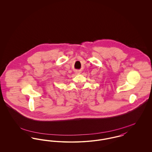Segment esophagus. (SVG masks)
<instances>
[{"label": "esophagus", "mask_w": 152, "mask_h": 152, "mask_svg": "<svg viewBox=\"0 0 152 152\" xmlns=\"http://www.w3.org/2000/svg\"><path fill=\"white\" fill-rule=\"evenodd\" d=\"M81 73V72L79 71V70H76L75 71V74H80Z\"/></svg>", "instance_id": "obj_1"}]
</instances>
